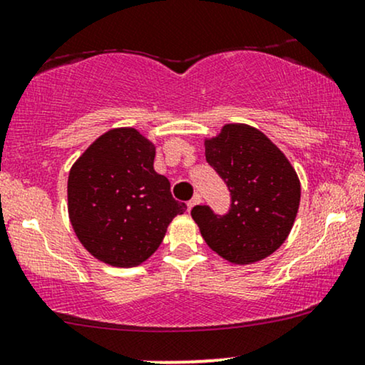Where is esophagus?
<instances>
[{
  "label": "esophagus",
  "mask_w": 365,
  "mask_h": 365,
  "mask_svg": "<svg viewBox=\"0 0 365 365\" xmlns=\"http://www.w3.org/2000/svg\"><path fill=\"white\" fill-rule=\"evenodd\" d=\"M200 202H202V197L199 195V194H197L195 197H194V199H192L190 202H188V210H192V209H194L195 207V205H199L200 204Z\"/></svg>",
  "instance_id": "1"
}]
</instances>
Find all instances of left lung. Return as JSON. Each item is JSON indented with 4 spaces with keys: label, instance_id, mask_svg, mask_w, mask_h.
<instances>
[{
    "label": "left lung",
    "instance_id": "1",
    "mask_svg": "<svg viewBox=\"0 0 365 365\" xmlns=\"http://www.w3.org/2000/svg\"><path fill=\"white\" fill-rule=\"evenodd\" d=\"M205 160L231 192V210L219 217L195 205L192 217L202 238L219 257L250 265L282 247L296 221L301 182L291 161L262 130L226 124L204 139Z\"/></svg>",
    "mask_w": 365,
    "mask_h": 365
}]
</instances>
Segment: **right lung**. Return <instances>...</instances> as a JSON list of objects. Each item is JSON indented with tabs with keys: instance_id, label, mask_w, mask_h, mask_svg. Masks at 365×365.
Masks as SVG:
<instances>
[{
	"instance_id": "right-lung-1",
	"label": "right lung",
	"mask_w": 365,
	"mask_h": 365,
	"mask_svg": "<svg viewBox=\"0 0 365 365\" xmlns=\"http://www.w3.org/2000/svg\"><path fill=\"white\" fill-rule=\"evenodd\" d=\"M156 146L134 127H115L88 146L68 177V214L80 243L96 260L129 269L160 248L187 205L155 171Z\"/></svg>"
}]
</instances>
